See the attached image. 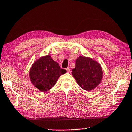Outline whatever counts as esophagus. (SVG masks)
Masks as SVG:
<instances>
[{
    "label": "esophagus",
    "instance_id": "34e87169",
    "mask_svg": "<svg viewBox=\"0 0 132 132\" xmlns=\"http://www.w3.org/2000/svg\"><path fill=\"white\" fill-rule=\"evenodd\" d=\"M66 70H67V72L68 73H70L71 72V69L70 68H67L66 69Z\"/></svg>",
    "mask_w": 132,
    "mask_h": 132
}]
</instances>
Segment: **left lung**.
Returning a JSON list of instances; mask_svg holds the SVG:
<instances>
[{"label":"left lung","mask_w":132,"mask_h":132,"mask_svg":"<svg viewBox=\"0 0 132 132\" xmlns=\"http://www.w3.org/2000/svg\"><path fill=\"white\" fill-rule=\"evenodd\" d=\"M72 75L82 89L90 91L101 83L103 70L100 64L96 60L80 55L76 60Z\"/></svg>","instance_id":"obj_1"}]
</instances>
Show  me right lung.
Masks as SVG:
<instances>
[{
  "instance_id": "add662e5",
  "label": "right lung",
  "mask_w": 132,
  "mask_h": 132,
  "mask_svg": "<svg viewBox=\"0 0 132 132\" xmlns=\"http://www.w3.org/2000/svg\"><path fill=\"white\" fill-rule=\"evenodd\" d=\"M66 73L50 55L39 58L34 62L29 70L31 82L39 90L45 92L49 90L56 84L60 75Z\"/></svg>"
}]
</instances>
